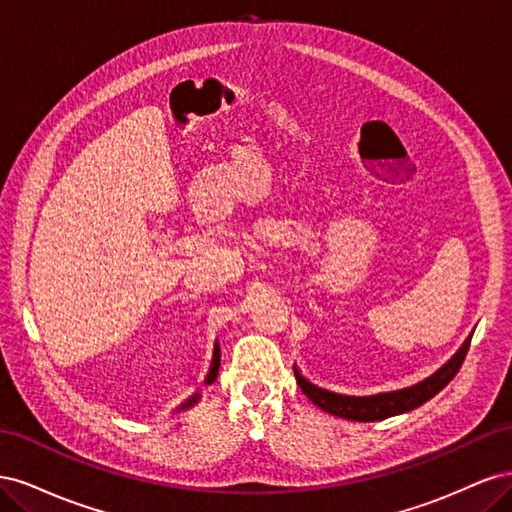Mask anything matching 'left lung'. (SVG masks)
Returning a JSON list of instances; mask_svg holds the SVG:
<instances>
[{
  "instance_id": "1",
  "label": "left lung",
  "mask_w": 512,
  "mask_h": 512,
  "mask_svg": "<svg viewBox=\"0 0 512 512\" xmlns=\"http://www.w3.org/2000/svg\"><path fill=\"white\" fill-rule=\"evenodd\" d=\"M470 342H472V335L466 339V344L459 348V352L453 356V359L448 361L440 371H436L431 378L410 386V389H401L395 393H380L371 397L337 395L331 391L318 389L316 384L305 380L299 374L297 367H294V378H297L301 391L324 412L348 418V421H359V423L384 421V418L389 416L423 406L425 401H429L433 395H438L444 386L457 376V371L463 365V359H466V354L470 350Z\"/></svg>"
}]
</instances>
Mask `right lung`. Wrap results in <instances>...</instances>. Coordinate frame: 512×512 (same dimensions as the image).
I'll return each mask as SVG.
<instances>
[{
    "mask_svg": "<svg viewBox=\"0 0 512 512\" xmlns=\"http://www.w3.org/2000/svg\"><path fill=\"white\" fill-rule=\"evenodd\" d=\"M218 369H220V348H215V352H213V365H211V371H209V376H207V384L215 382V378H218ZM196 399H198V395H194V397L188 401V404H183V408L192 406Z\"/></svg>",
    "mask_w": 512,
    "mask_h": 512,
    "instance_id": "obj_1",
    "label": "right lung"
}]
</instances>
